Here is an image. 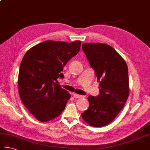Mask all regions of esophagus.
Wrapping results in <instances>:
<instances>
[{
    "label": "esophagus",
    "mask_w": 150,
    "mask_h": 150,
    "mask_svg": "<svg viewBox=\"0 0 150 150\" xmlns=\"http://www.w3.org/2000/svg\"><path fill=\"white\" fill-rule=\"evenodd\" d=\"M73 96L75 98H83V96L79 95V94H77V93H73Z\"/></svg>",
    "instance_id": "obj_1"
}]
</instances>
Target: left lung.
Segmentation results:
<instances>
[{
  "mask_svg": "<svg viewBox=\"0 0 150 150\" xmlns=\"http://www.w3.org/2000/svg\"><path fill=\"white\" fill-rule=\"evenodd\" d=\"M82 47L95 70L100 93L88 96L90 106L81 116L92 127H103L115 119L127 100L128 67L124 58L107 44L88 43Z\"/></svg>",
  "mask_w": 150,
  "mask_h": 150,
  "instance_id": "1",
  "label": "left lung"
}]
</instances>
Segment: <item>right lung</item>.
Listing matches in <instances>:
<instances>
[{
	"label": "right lung",
	"instance_id": "1",
	"mask_svg": "<svg viewBox=\"0 0 150 150\" xmlns=\"http://www.w3.org/2000/svg\"><path fill=\"white\" fill-rule=\"evenodd\" d=\"M71 43L47 40L32 47L23 58L18 76L19 93L26 108L41 122L60 116L71 95L58 84L64 67L81 49Z\"/></svg>",
	"mask_w": 150,
	"mask_h": 150
}]
</instances>
